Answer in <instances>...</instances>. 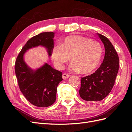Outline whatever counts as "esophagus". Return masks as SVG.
I'll list each match as a JSON object with an SVG mask.
<instances>
[{
    "instance_id": "1",
    "label": "esophagus",
    "mask_w": 132,
    "mask_h": 132,
    "mask_svg": "<svg viewBox=\"0 0 132 132\" xmlns=\"http://www.w3.org/2000/svg\"><path fill=\"white\" fill-rule=\"evenodd\" d=\"M70 77V75L69 74H67L66 73H64L62 74V78L63 79H67V78H69Z\"/></svg>"
}]
</instances>
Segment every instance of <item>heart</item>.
I'll use <instances>...</instances> for the list:
<instances>
[{
  "instance_id": "heart-1",
  "label": "heart",
  "mask_w": 132,
  "mask_h": 132,
  "mask_svg": "<svg viewBox=\"0 0 132 132\" xmlns=\"http://www.w3.org/2000/svg\"><path fill=\"white\" fill-rule=\"evenodd\" d=\"M103 47L97 41L81 36H71L64 38L60 44L53 46L52 58L58 69L69 61L70 70L87 74L96 70L100 63Z\"/></svg>"
}]
</instances>
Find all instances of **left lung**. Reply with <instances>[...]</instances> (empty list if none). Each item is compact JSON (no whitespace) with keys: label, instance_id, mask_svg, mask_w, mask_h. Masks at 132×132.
Segmentation results:
<instances>
[{"label":"left lung","instance_id":"left-lung-1","mask_svg":"<svg viewBox=\"0 0 132 132\" xmlns=\"http://www.w3.org/2000/svg\"><path fill=\"white\" fill-rule=\"evenodd\" d=\"M104 44L105 56L94 73L81 78L80 97L89 102L102 100L110 93L119 68V59L113 45L104 36L97 33Z\"/></svg>","mask_w":132,"mask_h":132}]
</instances>
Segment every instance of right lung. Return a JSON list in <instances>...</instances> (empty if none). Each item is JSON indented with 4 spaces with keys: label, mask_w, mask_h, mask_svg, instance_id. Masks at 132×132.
Wrapping results in <instances>:
<instances>
[{
    "label": "right lung",
    "mask_w": 132,
    "mask_h": 132,
    "mask_svg": "<svg viewBox=\"0 0 132 132\" xmlns=\"http://www.w3.org/2000/svg\"><path fill=\"white\" fill-rule=\"evenodd\" d=\"M54 37V33L49 32L32 37L22 48L15 62V74L20 89L28 102L38 107L49 106L55 102L57 86L63 80L62 73L47 63L33 70L26 63L24 56L27 50L41 46L46 49L50 57Z\"/></svg>",
    "instance_id": "1"
}]
</instances>
